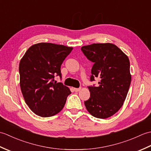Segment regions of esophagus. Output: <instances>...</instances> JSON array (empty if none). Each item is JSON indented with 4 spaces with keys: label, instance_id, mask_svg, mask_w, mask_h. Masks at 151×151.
<instances>
[{
    "label": "esophagus",
    "instance_id": "obj_1",
    "mask_svg": "<svg viewBox=\"0 0 151 151\" xmlns=\"http://www.w3.org/2000/svg\"><path fill=\"white\" fill-rule=\"evenodd\" d=\"M81 88H75L74 89V90H75V91L76 92H78L80 90H81Z\"/></svg>",
    "mask_w": 151,
    "mask_h": 151
}]
</instances>
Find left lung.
Listing matches in <instances>:
<instances>
[{"label":"left lung","mask_w":151,"mask_h":151,"mask_svg":"<svg viewBox=\"0 0 151 151\" xmlns=\"http://www.w3.org/2000/svg\"><path fill=\"white\" fill-rule=\"evenodd\" d=\"M81 50L93 63L90 81L99 78V86H88L90 97L84 101L93 116L111 117L122 107L131 82L130 61L120 49L112 43H93Z\"/></svg>","instance_id":"1"}]
</instances>
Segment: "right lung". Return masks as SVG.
<instances>
[{
	"mask_svg": "<svg viewBox=\"0 0 151 151\" xmlns=\"http://www.w3.org/2000/svg\"><path fill=\"white\" fill-rule=\"evenodd\" d=\"M72 47L50 43L31 46L19 63L21 92L27 104L34 114L51 117L62 110L70 89L54 76L62 78L61 65Z\"/></svg>",
	"mask_w": 151,
	"mask_h": 151,
	"instance_id": "obj_1",
	"label": "right lung"
}]
</instances>
